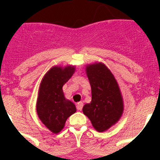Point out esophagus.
Instances as JSON below:
<instances>
[{
  "mask_svg": "<svg viewBox=\"0 0 160 160\" xmlns=\"http://www.w3.org/2000/svg\"><path fill=\"white\" fill-rule=\"evenodd\" d=\"M76 107H77L78 110H81L83 108V102H81V101H80V102L77 103V105H76Z\"/></svg>",
  "mask_w": 160,
  "mask_h": 160,
  "instance_id": "esophagus-1",
  "label": "esophagus"
}]
</instances>
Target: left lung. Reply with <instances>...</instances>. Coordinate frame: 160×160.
<instances>
[{
	"label": "left lung",
	"mask_w": 160,
	"mask_h": 160,
	"mask_svg": "<svg viewBox=\"0 0 160 160\" xmlns=\"http://www.w3.org/2000/svg\"><path fill=\"white\" fill-rule=\"evenodd\" d=\"M86 73L92 99L84 105L83 113L97 131L103 132L115 124L123 113L120 90L114 75L102 63L88 65Z\"/></svg>",
	"instance_id": "1"
}]
</instances>
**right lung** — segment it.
<instances>
[{"label": "right lung", "mask_w": 160, "mask_h": 160, "mask_svg": "<svg viewBox=\"0 0 160 160\" xmlns=\"http://www.w3.org/2000/svg\"><path fill=\"white\" fill-rule=\"evenodd\" d=\"M75 72L74 66H54L41 81L36 111L41 122L51 132L57 134L64 128L66 119L75 113L76 108L66 100L62 87Z\"/></svg>", "instance_id": "right-lung-1"}]
</instances>
